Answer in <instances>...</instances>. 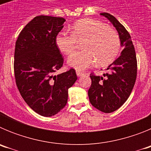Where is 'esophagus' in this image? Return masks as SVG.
Segmentation results:
<instances>
[{
    "label": "esophagus",
    "instance_id": "esophagus-1",
    "mask_svg": "<svg viewBox=\"0 0 151 151\" xmlns=\"http://www.w3.org/2000/svg\"><path fill=\"white\" fill-rule=\"evenodd\" d=\"M76 75L78 76H82V75H84V73H82V71H79V70H77Z\"/></svg>",
    "mask_w": 151,
    "mask_h": 151
}]
</instances>
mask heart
Wrapping results in <instances>:
<instances>
[{
    "instance_id": "1",
    "label": "heart",
    "mask_w": 151,
    "mask_h": 151,
    "mask_svg": "<svg viewBox=\"0 0 151 151\" xmlns=\"http://www.w3.org/2000/svg\"><path fill=\"white\" fill-rule=\"evenodd\" d=\"M72 34L62 31L55 38L56 45L64 54H70L82 41L83 50L75 52L68 58V63L75 69L82 70L96 61L99 66L111 63L120 50L119 35L106 24L91 19L75 22Z\"/></svg>"
}]
</instances>
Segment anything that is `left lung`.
Here are the masks:
<instances>
[{"mask_svg":"<svg viewBox=\"0 0 151 151\" xmlns=\"http://www.w3.org/2000/svg\"><path fill=\"white\" fill-rule=\"evenodd\" d=\"M116 29L124 47L121 55L106 69L103 76L90 75L91 85L88 97L93 106L103 113L118 110L127 101L137 78V58L131 36L115 17L107 13H101Z\"/></svg>","mask_w":151,"mask_h":151,"instance_id":"obj_1","label":"left lung"}]
</instances>
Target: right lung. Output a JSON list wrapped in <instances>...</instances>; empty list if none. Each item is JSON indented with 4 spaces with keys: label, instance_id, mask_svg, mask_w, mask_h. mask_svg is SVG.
I'll use <instances>...</instances> for the list:
<instances>
[{
    "label": "right lung",
    "instance_id": "1",
    "mask_svg": "<svg viewBox=\"0 0 151 151\" xmlns=\"http://www.w3.org/2000/svg\"><path fill=\"white\" fill-rule=\"evenodd\" d=\"M65 22L63 17H35L21 31L16 41V84L26 104L43 116H54L66 106L68 89L77 80L73 68L54 75L63 64L55 38Z\"/></svg>",
    "mask_w": 151,
    "mask_h": 151
}]
</instances>
